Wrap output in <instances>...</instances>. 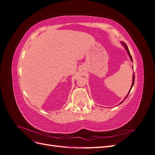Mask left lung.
I'll return each instance as SVG.
<instances>
[{"mask_svg": "<svg viewBox=\"0 0 155 155\" xmlns=\"http://www.w3.org/2000/svg\"><path fill=\"white\" fill-rule=\"evenodd\" d=\"M122 44H123V45L125 46V49L127 50V53H128V54H129V57H130V58L131 61H133V59H132V57H131L130 54V52H129V49H128L127 46V45H126V44H125V43H122ZM134 74H133V83H132V86H131V88H130V91H129V93H128L127 96L129 95V94L130 93V91H131V88H132V87H133V85H134ZM127 96H126V97H125V98H127ZM124 101H123L122 102H121V103H123V102H124Z\"/></svg>", "mask_w": 155, "mask_h": 155, "instance_id": "8db88e82", "label": "left lung"}]
</instances>
